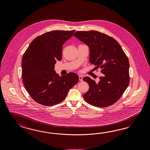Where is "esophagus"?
Here are the masks:
<instances>
[{"label": "esophagus", "mask_w": 150, "mask_h": 150, "mask_svg": "<svg viewBox=\"0 0 150 150\" xmlns=\"http://www.w3.org/2000/svg\"><path fill=\"white\" fill-rule=\"evenodd\" d=\"M79 80L80 81H83V77L81 76H79Z\"/></svg>", "instance_id": "esophagus-1"}]
</instances>
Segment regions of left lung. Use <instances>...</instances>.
<instances>
[{
  "label": "left lung",
  "instance_id": "left-lung-1",
  "mask_svg": "<svg viewBox=\"0 0 150 150\" xmlns=\"http://www.w3.org/2000/svg\"><path fill=\"white\" fill-rule=\"evenodd\" d=\"M74 37L86 43L90 49V62L101 69L102 76L96 83L89 77L83 78L89 86L83 95L88 103L106 107L120 99L129 84L128 58L118 42L111 37L96 30L77 31Z\"/></svg>",
  "mask_w": 150,
  "mask_h": 150
}]
</instances>
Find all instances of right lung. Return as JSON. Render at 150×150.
I'll use <instances>...</instances> for the list:
<instances>
[{
  "label": "right lung",
  "mask_w": 150,
  "mask_h": 150,
  "mask_svg": "<svg viewBox=\"0 0 150 150\" xmlns=\"http://www.w3.org/2000/svg\"><path fill=\"white\" fill-rule=\"evenodd\" d=\"M75 30H52L34 39L22 60V77L25 89L35 101L53 106L64 100L69 90L79 80L77 74L64 76L56 73V61L62 59L64 43Z\"/></svg>",
  "instance_id": "right-lung-1"
}]
</instances>
